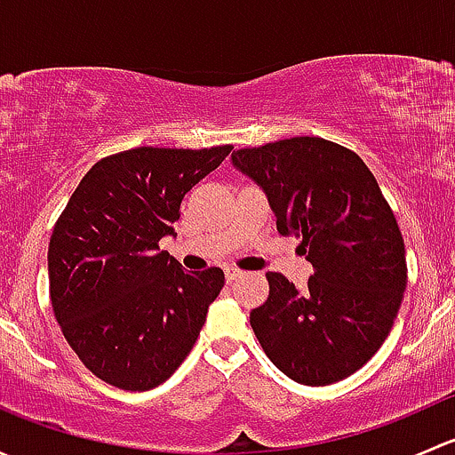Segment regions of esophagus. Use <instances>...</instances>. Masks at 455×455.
<instances>
[{
	"label": "esophagus",
	"instance_id": "1",
	"mask_svg": "<svg viewBox=\"0 0 455 455\" xmlns=\"http://www.w3.org/2000/svg\"><path fill=\"white\" fill-rule=\"evenodd\" d=\"M224 277H227L228 283L237 282L240 277H244V270L235 268V266H228V268H224Z\"/></svg>",
	"mask_w": 455,
	"mask_h": 455
}]
</instances>
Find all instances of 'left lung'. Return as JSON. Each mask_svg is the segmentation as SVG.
I'll return each mask as SVG.
<instances>
[{"instance_id": "1", "label": "left lung", "mask_w": 455, "mask_h": 455, "mask_svg": "<svg viewBox=\"0 0 455 455\" xmlns=\"http://www.w3.org/2000/svg\"><path fill=\"white\" fill-rule=\"evenodd\" d=\"M233 164L268 196L283 237L313 264L308 288L266 273L268 299L251 310L266 356L292 380L330 385L376 355L407 286L405 242L368 164L319 136L244 147Z\"/></svg>"}]
</instances>
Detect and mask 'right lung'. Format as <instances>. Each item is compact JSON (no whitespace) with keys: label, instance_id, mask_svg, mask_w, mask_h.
<instances>
[{"label":"right lung","instance_id":"right-lung-1","mask_svg":"<svg viewBox=\"0 0 455 455\" xmlns=\"http://www.w3.org/2000/svg\"><path fill=\"white\" fill-rule=\"evenodd\" d=\"M231 149L136 147L105 156L59 215L48 246L50 304L68 346L105 383L154 389L194 347L224 273L182 270L160 240L173 235L187 191Z\"/></svg>","mask_w":455,"mask_h":455}]
</instances>
